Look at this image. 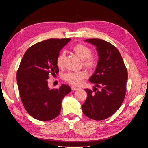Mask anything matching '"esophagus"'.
Returning <instances> with one entry per match:
<instances>
[{"mask_svg":"<svg viewBox=\"0 0 148 148\" xmlns=\"http://www.w3.org/2000/svg\"><path fill=\"white\" fill-rule=\"evenodd\" d=\"M71 89H72V90L76 91V90H79V88L76 87V86H71Z\"/></svg>","mask_w":148,"mask_h":148,"instance_id":"esophagus-1","label":"esophagus"}]
</instances>
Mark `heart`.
<instances>
[{"instance_id": "b5f03b06", "label": "heart", "mask_w": 148, "mask_h": 148, "mask_svg": "<svg viewBox=\"0 0 148 148\" xmlns=\"http://www.w3.org/2000/svg\"><path fill=\"white\" fill-rule=\"evenodd\" d=\"M72 51L82 60L83 66L90 71H93L97 67L98 60L94 54H92V49L83 43H77L72 47ZM65 54L63 51L60 52L56 60V65L61 68L63 66ZM87 76L85 71L69 72L64 75V79L72 85H79L82 80Z\"/></svg>"}]
</instances>
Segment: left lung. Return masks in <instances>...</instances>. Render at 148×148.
Segmentation results:
<instances>
[{"mask_svg":"<svg viewBox=\"0 0 148 148\" xmlns=\"http://www.w3.org/2000/svg\"><path fill=\"white\" fill-rule=\"evenodd\" d=\"M86 41L96 46L99 54L96 69L89 81L101 90L85 89L87 97L82 107L86 117L101 121L112 116L122 105L126 95L128 71L114 45L98 38Z\"/></svg>","mask_w":148,"mask_h":148,"instance_id":"8db88e82","label":"left lung"}]
</instances>
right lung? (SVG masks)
<instances>
[{
	"label": "right lung",
	"instance_id": "obj_1",
	"mask_svg": "<svg viewBox=\"0 0 148 148\" xmlns=\"http://www.w3.org/2000/svg\"><path fill=\"white\" fill-rule=\"evenodd\" d=\"M71 38H51L36 43L25 53L16 72L20 99L25 110L40 121H50L60 114L62 101L71 91L66 85L49 89L50 75L59 72L56 60Z\"/></svg>",
	"mask_w": 148,
	"mask_h": 148
}]
</instances>
